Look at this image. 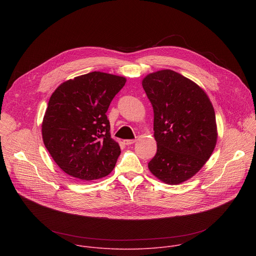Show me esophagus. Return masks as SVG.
Returning a JSON list of instances; mask_svg holds the SVG:
<instances>
[{
    "label": "esophagus",
    "instance_id": "obj_1",
    "mask_svg": "<svg viewBox=\"0 0 256 256\" xmlns=\"http://www.w3.org/2000/svg\"><path fill=\"white\" fill-rule=\"evenodd\" d=\"M134 142H136V140H124V144H126V146H130V144H134Z\"/></svg>",
    "mask_w": 256,
    "mask_h": 256
}]
</instances>
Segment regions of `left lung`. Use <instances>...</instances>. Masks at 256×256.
Returning <instances> with one entry per match:
<instances>
[{"instance_id":"obj_1","label":"left lung","mask_w":256,"mask_h":256,"mask_svg":"<svg viewBox=\"0 0 256 256\" xmlns=\"http://www.w3.org/2000/svg\"><path fill=\"white\" fill-rule=\"evenodd\" d=\"M154 112L157 153L150 171L168 184L194 176L208 160L216 142L214 107L196 83L171 70L142 80Z\"/></svg>"}]
</instances>
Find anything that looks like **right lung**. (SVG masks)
Wrapping results in <instances>:
<instances>
[{
  "mask_svg": "<svg viewBox=\"0 0 256 256\" xmlns=\"http://www.w3.org/2000/svg\"><path fill=\"white\" fill-rule=\"evenodd\" d=\"M126 84L124 77L92 72L60 85L42 122L46 148L72 177L94 180L110 173L120 155L106 112Z\"/></svg>",
  "mask_w": 256,
  "mask_h": 256,
  "instance_id": "1",
  "label": "right lung"
}]
</instances>
